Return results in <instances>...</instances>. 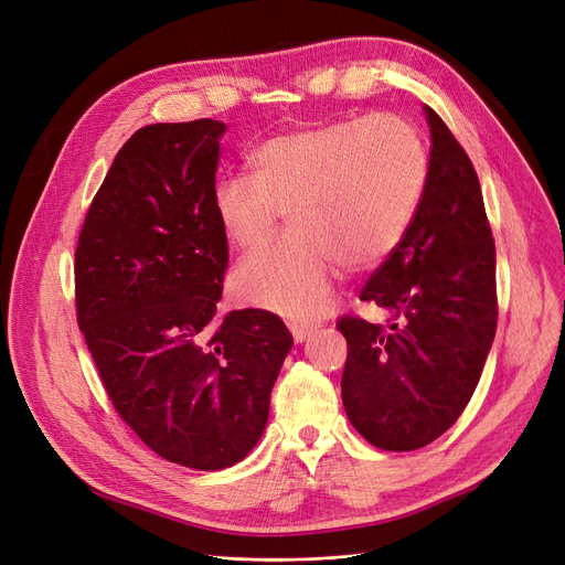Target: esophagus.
Returning a JSON list of instances; mask_svg holds the SVG:
<instances>
[{
    "label": "esophagus",
    "instance_id": "34e87169",
    "mask_svg": "<svg viewBox=\"0 0 565 565\" xmlns=\"http://www.w3.org/2000/svg\"><path fill=\"white\" fill-rule=\"evenodd\" d=\"M319 328V323H310V321H289V330L296 342H306L315 330Z\"/></svg>",
    "mask_w": 565,
    "mask_h": 565
}]
</instances>
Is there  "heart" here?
Segmentation results:
<instances>
[{
    "label": "heart",
    "instance_id": "heart-1",
    "mask_svg": "<svg viewBox=\"0 0 565 565\" xmlns=\"http://www.w3.org/2000/svg\"><path fill=\"white\" fill-rule=\"evenodd\" d=\"M248 166L250 178L230 175L214 189L223 235L255 250L282 212L291 232L244 259L232 289L244 303L289 317L321 315L344 262L370 269L399 246L428 175L422 135L394 114L289 131L257 146Z\"/></svg>",
    "mask_w": 565,
    "mask_h": 565
}]
</instances>
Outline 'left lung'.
Masks as SVG:
<instances>
[{"mask_svg": "<svg viewBox=\"0 0 565 565\" xmlns=\"http://www.w3.org/2000/svg\"><path fill=\"white\" fill-rule=\"evenodd\" d=\"M430 127L428 175L417 212L360 301L392 312L390 326L338 321L349 353L344 411L379 449L413 451L466 411L497 330L494 239L479 178L445 120Z\"/></svg>", "mask_w": 565, "mask_h": 565, "instance_id": "left-lung-1", "label": "left lung"}]
</instances>
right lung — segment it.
Here are the masks:
<instances>
[{
    "label": "right lung",
    "mask_w": 565,
    "mask_h": 565,
    "mask_svg": "<svg viewBox=\"0 0 565 565\" xmlns=\"http://www.w3.org/2000/svg\"><path fill=\"white\" fill-rule=\"evenodd\" d=\"M225 122L141 127L116 154L75 250L77 323L116 413L161 458L235 466L269 419L294 340L267 310L218 315L214 212Z\"/></svg>",
    "instance_id": "obj_1"
}]
</instances>
